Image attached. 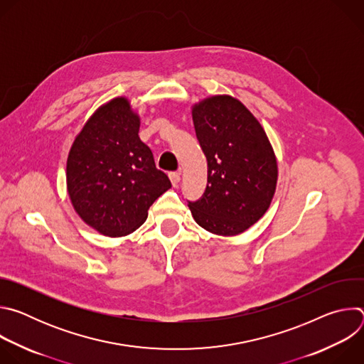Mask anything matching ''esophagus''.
Instances as JSON below:
<instances>
[{"mask_svg":"<svg viewBox=\"0 0 364 364\" xmlns=\"http://www.w3.org/2000/svg\"><path fill=\"white\" fill-rule=\"evenodd\" d=\"M168 177H170L171 184H173L174 187H177V186H178V183H180V173H170V174H168Z\"/></svg>","mask_w":364,"mask_h":364,"instance_id":"esophagus-1","label":"esophagus"}]
</instances>
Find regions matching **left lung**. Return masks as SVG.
<instances>
[{
  "label": "left lung",
  "mask_w": 364,
  "mask_h": 364,
  "mask_svg": "<svg viewBox=\"0 0 364 364\" xmlns=\"http://www.w3.org/2000/svg\"><path fill=\"white\" fill-rule=\"evenodd\" d=\"M197 139L207 160V186L188 203L198 226L218 236L247 230L269 209L278 164L269 138L243 103L230 95L191 107Z\"/></svg>",
  "instance_id": "1"
}]
</instances>
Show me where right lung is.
<instances>
[{"label": "right lung", "instance_id": "1", "mask_svg": "<svg viewBox=\"0 0 364 364\" xmlns=\"http://www.w3.org/2000/svg\"><path fill=\"white\" fill-rule=\"evenodd\" d=\"M139 125L131 100L114 97L90 115L68 155L66 186L73 209L103 236L135 232L146 220L149 205L171 187L139 139Z\"/></svg>", "mask_w": 364, "mask_h": 364}]
</instances>
